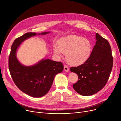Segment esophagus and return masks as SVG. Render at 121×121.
I'll return each instance as SVG.
<instances>
[{"instance_id":"1","label":"esophagus","mask_w":121,"mask_h":121,"mask_svg":"<svg viewBox=\"0 0 121 121\" xmlns=\"http://www.w3.org/2000/svg\"><path fill=\"white\" fill-rule=\"evenodd\" d=\"M64 71L66 72H68L69 71V68L68 66L67 65H64Z\"/></svg>"}]
</instances>
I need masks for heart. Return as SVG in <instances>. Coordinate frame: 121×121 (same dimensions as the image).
Segmentation results:
<instances>
[{
	"mask_svg": "<svg viewBox=\"0 0 121 121\" xmlns=\"http://www.w3.org/2000/svg\"><path fill=\"white\" fill-rule=\"evenodd\" d=\"M92 51L91 42L83 37L70 35L61 38L54 47V53L60 56L66 54L68 63L75 65L84 62L89 57Z\"/></svg>",
	"mask_w": 121,
	"mask_h": 121,
	"instance_id": "obj_1",
	"label": "heart"
}]
</instances>
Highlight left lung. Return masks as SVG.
I'll list each match as a JSON object with an SVG mask.
<instances>
[{
	"mask_svg": "<svg viewBox=\"0 0 121 121\" xmlns=\"http://www.w3.org/2000/svg\"><path fill=\"white\" fill-rule=\"evenodd\" d=\"M96 37V44L88 59L83 64L70 69L78 77L73 88L82 96H91L102 89L112 69L113 58L109 42L98 33Z\"/></svg>",
	"mask_w": 121,
	"mask_h": 121,
	"instance_id": "1",
	"label": "left lung"
}]
</instances>
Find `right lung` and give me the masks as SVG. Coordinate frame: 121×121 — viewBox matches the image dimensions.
<instances>
[{
	"mask_svg": "<svg viewBox=\"0 0 121 121\" xmlns=\"http://www.w3.org/2000/svg\"><path fill=\"white\" fill-rule=\"evenodd\" d=\"M36 34L35 32H28L15 40L11 47L8 66L11 77L19 89L30 96L39 98L48 93L55 76L63 71L64 66L61 62L50 59L42 60L29 67L23 66L18 62L16 57L17 48L23 41Z\"/></svg>",
	"mask_w": 121,
	"mask_h": 121,
	"instance_id": "add662e5",
	"label": "right lung"
}]
</instances>
